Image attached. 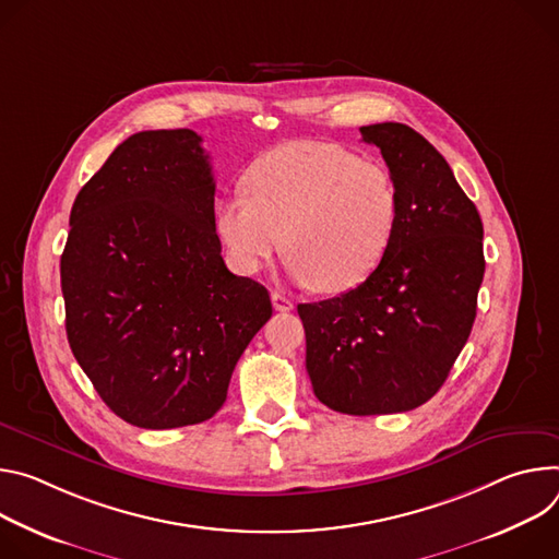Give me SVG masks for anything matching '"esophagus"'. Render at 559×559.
I'll return each mask as SVG.
<instances>
[{
    "label": "esophagus",
    "mask_w": 559,
    "mask_h": 559,
    "mask_svg": "<svg viewBox=\"0 0 559 559\" xmlns=\"http://www.w3.org/2000/svg\"><path fill=\"white\" fill-rule=\"evenodd\" d=\"M271 299H273V306H275V311H290L293 308V301L286 297V295H282V293H277V290H273L271 293Z\"/></svg>",
    "instance_id": "34e87169"
}]
</instances>
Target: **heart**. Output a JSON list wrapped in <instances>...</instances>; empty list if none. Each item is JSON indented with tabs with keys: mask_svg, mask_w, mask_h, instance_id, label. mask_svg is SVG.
Listing matches in <instances>:
<instances>
[{
	"mask_svg": "<svg viewBox=\"0 0 559 559\" xmlns=\"http://www.w3.org/2000/svg\"><path fill=\"white\" fill-rule=\"evenodd\" d=\"M400 215L393 175L333 144L293 142L246 173V195L215 206V230L239 273H258L284 241L299 284L346 293L384 260Z\"/></svg>",
	"mask_w": 559,
	"mask_h": 559,
	"instance_id": "heart-1",
	"label": "heart"
}]
</instances>
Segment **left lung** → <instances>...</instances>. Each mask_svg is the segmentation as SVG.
<instances>
[{"mask_svg":"<svg viewBox=\"0 0 559 559\" xmlns=\"http://www.w3.org/2000/svg\"><path fill=\"white\" fill-rule=\"evenodd\" d=\"M393 175V241L366 282L297 304L316 397L346 415L421 406L462 353L484 277V226L447 159L406 123L359 129Z\"/></svg>","mask_w":559,"mask_h":559,"instance_id":"obj_1","label":"left lung"}]
</instances>
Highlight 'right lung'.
<instances>
[{"instance_id": "1", "label": "right lung", "mask_w": 559, "mask_h": 559, "mask_svg": "<svg viewBox=\"0 0 559 559\" xmlns=\"http://www.w3.org/2000/svg\"><path fill=\"white\" fill-rule=\"evenodd\" d=\"M61 293L71 350L99 397L153 430L211 419L273 316L269 290L222 260L213 168L189 129L131 135L84 183Z\"/></svg>"}]
</instances>
